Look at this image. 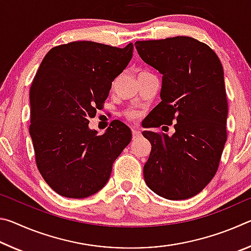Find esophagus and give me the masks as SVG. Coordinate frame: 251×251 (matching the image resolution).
Here are the masks:
<instances>
[{"label": "esophagus", "mask_w": 251, "mask_h": 251, "mask_svg": "<svg viewBox=\"0 0 251 251\" xmlns=\"http://www.w3.org/2000/svg\"><path fill=\"white\" fill-rule=\"evenodd\" d=\"M131 135H133V139H136V138L141 137L142 133H141V130L137 128H131Z\"/></svg>", "instance_id": "34e87169"}]
</instances>
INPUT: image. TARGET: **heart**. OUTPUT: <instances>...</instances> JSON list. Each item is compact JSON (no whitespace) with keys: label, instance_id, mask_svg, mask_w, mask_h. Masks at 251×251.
Here are the masks:
<instances>
[{"label":"heart","instance_id":"1","mask_svg":"<svg viewBox=\"0 0 251 251\" xmlns=\"http://www.w3.org/2000/svg\"><path fill=\"white\" fill-rule=\"evenodd\" d=\"M126 116L128 117V118H130V120H134V118H136V116H137V114H136L135 112H127L126 113Z\"/></svg>","mask_w":251,"mask_h":251}]
</instances>
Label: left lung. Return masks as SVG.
Segmentation results:
<instances>
[{
    "label": "left lung",
    "instance_id": "obj_1",
    "mask_svg": "<svg viewBox=\"0 0 251 251\" xmlns=\"http://www.w3.org/2000/svg\"><path fill=\"white\" fill-rule=\"evenodd\" d=\"M135 48L146 64L163 74L161 101L144 127L175 123L172 136L143 131L151 144L144 178L161 197L190 198L215 176L227 141L223 65L209 46L188 36L137 41Z\"/></svg>",
    "mask_w": 251,
    "mask_h": 251
}]
</instances>
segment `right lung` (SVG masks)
<instances>
[{"label": "right lung", "mask_w": 251, "mask_h": 251, "mask_svg": "<svg viewBox=\"0 0 251 251\" xmlns=\"http://www.w3.org/2000/svg\"><path fill=\"white\" fill-rule=\"evenodd\" d=\"M133 49V43L120 49L71 42L50 49L36 72L29 135L42 177L61 196L85 198L100 190L130 142L131 131L121 121L110 123L103 135L88 123L128 65Z\"/></svg>", "instance_id": "obj_1"}]
</instances>
